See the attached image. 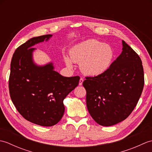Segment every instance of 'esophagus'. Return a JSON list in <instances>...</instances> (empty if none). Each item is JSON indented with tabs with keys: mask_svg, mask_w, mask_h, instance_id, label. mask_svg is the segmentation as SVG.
<instances>
[{
	"mask_svg": "<svg viewBox=\"0 0 152 152\" xmlns=\"http://www.w3.org/2000/svg\"><path fill=\"white\" fill-rule=\"evenodd\" d=\"M83 79L81 78L80 79V81H79V86H82L83 84Z\"/></svg>",
	"mask_w": 152,
	"mask_h": 152,
	"instance_id": "obj_1",
	"label": "esophagus"
}]
</instances>
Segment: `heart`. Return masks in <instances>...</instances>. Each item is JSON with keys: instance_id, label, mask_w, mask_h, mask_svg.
Here are the masks:
<instances>
[{"instance_id": "obj_1", "label": "heart", "mask_w": 152, "mask_h": 152, "mask_svg": "<svg viewBox=\"0 0 152 152\" xmlns=\"http://www.w3.org/2000/svg\"><path fill=\"white\" fill-rule=\"evenodd\" d=\"M70 57L64 58L68 67H73V61L81 63L80 69L83 73L96 76L109 69L114 53L109 45L96 39H89L75 45L70 51Z\"/></svg>"}]
</instances>
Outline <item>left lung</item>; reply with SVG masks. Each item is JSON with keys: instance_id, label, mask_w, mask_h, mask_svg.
<instances>
[{"instance_id": "left-lung-1", "label": "left lung", "mask_w": 152, "mask_h": 152, "mask_svg": "<svg viewBox=\"0 0 152 152\" xmlns=\"http://www.w3.org/2000/svg\"><path fill=\"white\" fill-rule=\"evenodd\" d=\"M144 84L139 56L122 40V51L101 75L87 77L83 82L86 104L93 119L102 126L124 121L133 112Z\"/></svg>"}]
</instances>
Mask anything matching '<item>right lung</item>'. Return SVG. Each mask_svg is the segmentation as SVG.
Returning <instances> with one entry per match:
<instances>
[{
  "label": "right lung",
  "instance_id": "right-lung-1",
  "mask_svg": "<svg viewBox=\"0 0 152 152\" xmlns=\"http://www.w3.org/2000/svg\"><path fill=\"white\" fill-rule=\"evenodd\" d=\"M52 34L33 37L18 47L10 64L9 90L16 109L27 121L44 127L57 124L64 112L63 101L79 83L80 77H64L52 62H34V45L48 42Z\"/></svg>",
  "mask_w": 152,
  "mask_h": 152
}]
</instances>
